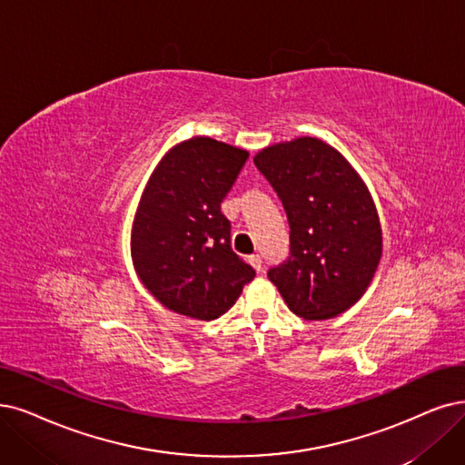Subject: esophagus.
<instances>
[{
    "mask_svg": "<svg viewBox=\"0 0 465 465\" xmlns=\"http://www.w3.org/2000/svg\"><path fill=\"white\" fill-rule=\"evenodd\" d=\"M248 262H250V265L255 269V271H262V267H263V259H262V255H250L248 257Z\"/></svg>",
    "mask_w": 465,
    "mask_h": 465,
    "instance_id": "34e87169",
    "label": "esophagus"
}]
</instances>
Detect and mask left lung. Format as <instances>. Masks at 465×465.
Instances as JSON below:
<instances>
[{"label": "left lung", "mask_w": 465, "mask_h": 465, "mask_svg": "<svg viewBox=\"0 0 465 465\" xmlns=\"http://www.w3.org/2000/svg\"><path fill=\"white\" fill-rule=\"evenodd\" d=\"M253 163L290 225V255L269 269V281L297 317H338L361 300L381 257L372 194L336 148L314 137L267 146Z\"/></svg>", "instance_id": "1"}]
</instances>
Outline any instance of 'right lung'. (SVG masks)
I'll return each mask as SVG.
<instances>
[{"mask_svg": "<svg viewBox=\"0 0 465 465\" xmlns=\"http://www.w3.org/2000/svg\"><path fill=\"white\" fill-rule=\"evenodd\" d=\"M242 148L193 137L162 158L143 193L132 234L141 282L184 317L215 321L253 281L231 248L221 202L248 160Z\"/></svg>", "mask_w": 465, "mask_h": 465, "instance_id": "1", "label": "right lung"}]
</instances>
